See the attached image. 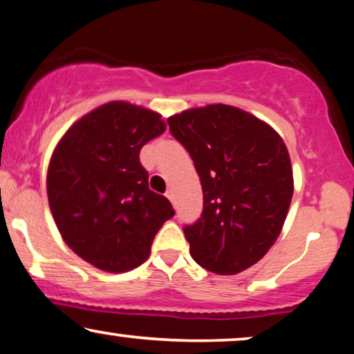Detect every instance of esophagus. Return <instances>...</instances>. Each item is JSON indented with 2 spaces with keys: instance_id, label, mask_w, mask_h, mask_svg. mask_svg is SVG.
<instances>
[{
  "instance_id": "obj_1",
  "label": "esophagus",
  "mask_w": 354,
  "mask_h": 354,
  "mask_svg": "<svg viewBox=\"0 0 354 354\" xmlns=\"http://www.w3.org/2000/svg\"><path fill=\"white\" fill-rule=\"evenodd\" d=\"M165 197H167V198L170 200V202L174 203V192H172V190H167V192H165Z\"/></svg>"
}]
</instances>
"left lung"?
Returning <instances> with one entry per match:
<instances>
[{
    "mask_svg": "<svg viewBox=\"0 0 354 354\" xmlns=\"http://www.w3.org/2000/svg\"><path fill=\"white\" fill-rule=\"evenodd\" d=\"M189 151L203 212L184 226L190 256L215 274H238L270 250L289 212L294 177L282 138L250 113L208 104L167 120Z\"/></svg>",
    "mask_w": 354,
    "mask_h": 354,
    "instance_id": "1",
    "label": "left lung"
}]
</instances>
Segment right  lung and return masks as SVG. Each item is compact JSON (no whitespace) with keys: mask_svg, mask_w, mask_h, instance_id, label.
<instances>
[{"mask_svg":"<svg viewBox=\"0 0 354 354\" xmlns=\"http://www.w3.org/2000/svg\"><path fill=\"white\" fill-rule=\"evenodd\" d=\"M159 113L126 102L90 111L57 144L47 170V197L71 250L95 268L126 272L149 257L152 239L172 205L149 189L139 152L160 136Z\"/></svg>","mask_w":354,"mask_h":354,"instance_id":"add662e5","label":"right lung"}]
</instances>
